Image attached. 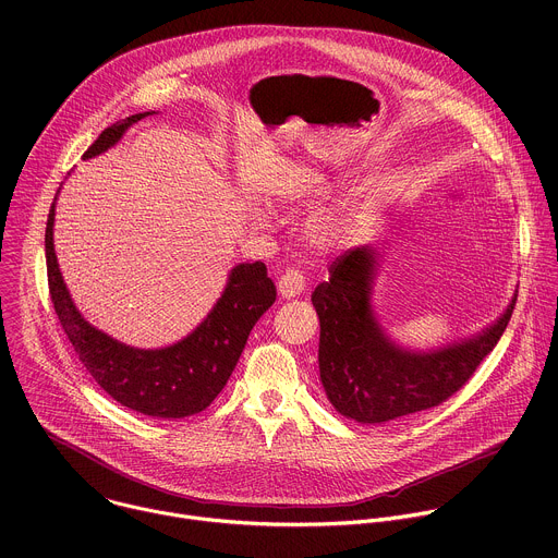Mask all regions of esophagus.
<instances>
[{
    "instance_id": "34e87169",
    "label": "esophagus",
    "mask_w": 558,
    "mask_h": 558,
    "mask_svg": "<svg viewBox=\"0 0 558 558\" xmlns=\"http://www.w3.org/2000/svg\"><path fill=\"white\" fill-rule=\"evenodd\" d=\"M304 287H306V280H304L302 271L295 267H289L278 280V291L282 298H295L304 291Z\"/></svg>"
}]
</instances>
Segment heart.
<instances>
[{"label":"heart","instance_id":"heart-1","mask_svg":"<svg viewBox=\"0 0 558 558\" xmlns=\"http://www.w3.org/2000/svg\"><path fill=\"white\" fill-rule=\"evenodd\" d=\"M298 194V192H293ZM256 220L267 225L269 222V211L267 209H256ZM353 229V216L351 214H329L315 218L311 225V241L313 245L329 250L336 243H340L342 238Z\"/></svg>","mask_w":558,"mask_h":558}]
</instances>
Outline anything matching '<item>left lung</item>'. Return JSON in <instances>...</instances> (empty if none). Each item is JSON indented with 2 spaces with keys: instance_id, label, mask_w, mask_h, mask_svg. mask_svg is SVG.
<instances>
[{
  "instance_id": "8db88e82",
  "label": "left lung",
  "mask_w": 558,
  "mask_h": 558,
  "mask_svg": "<svg viewBox=\"0 0 558 558\" xmlns=\"http://www.w3.org/2000/svg\"><path fill=\"white\" fill-rule=\"evenodd\" d=\"M373 247L351 250L329 267V282L315 287L311 302L320 317V379L338 413L362 424H384L446 402L497 347L517 295L499 320L463 342L430 353L395 347L371 308Z\"/></svg>"
}]
</instances>
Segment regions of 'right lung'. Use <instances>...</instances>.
<instances>
[{
    "label": "right lung",
    "mask_w": 558,
    "mask_h": 558,
    "mask_svg": "<svg viewBox=\"0 0 558 558\" xmlns=\"http://www.w3.org/2000/svg\"><path fill=\"white\" fill-rule=\"evenodd\" d=\"M132 114L106 128L86 149L93 158L112 147L123 132L147 117ZM54 203L46 222V269L54 313L95 381L121 407L158 420H181L205 411L225 388L260 315L276 302V284L265 263L231 269L229 282L205 320L181 342L166 349H134L88 325L76 311L61 278L54 245Z\"/></svg>",
    "instance_id": "obj_1"
}]
</instances>
